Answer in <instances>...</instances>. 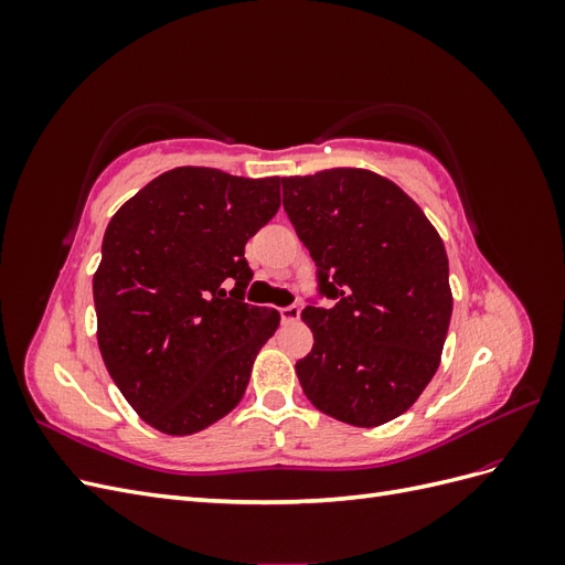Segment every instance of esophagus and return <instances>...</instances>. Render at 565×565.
Here are the masks:
<instances>
[{
  "label": "esophagus",
  "mask_w": 565,
  "mask_h": 565,
  "mask_svg": "<svg viewBox=\"0 0 565 565\" xmlns=\"http://www.w3.org/2000/svg\"><path fill=\"white\" fill-rule=\"evenodd\" d=\"M280 318H282V322L285 324H292V322H297L299 318H301V309L297 303H292V306H282L280 309Z\"/></svg>",
  "instance_id": "34e87169"
}]
</instances>
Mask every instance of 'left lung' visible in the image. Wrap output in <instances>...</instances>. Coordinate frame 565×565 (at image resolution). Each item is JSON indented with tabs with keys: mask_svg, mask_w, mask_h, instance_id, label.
<instances>
[{
	"mask_svg": "<svg viewBox=\"0 0 565 565\" xmlns=\"http://www.w3.org/2000/svg\"><path fill=\"white\" fill-rule=\"evenodd\" d=\"M282 207L316 262L301 320L313 349L297 363L320 413L353 426L403 415L438 370L452 316L448 254L396 183L367 169L282 179Z\"/></svg>",
	"mask_w": 565,
	"mask_h": 565,
	"instance_id": "left-lung-1",
	"label": "left lung"
}]
</instances>
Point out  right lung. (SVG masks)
I'll use <instances>...</instances> for the list:
<instances>
[{"label":"right lung","mask_w":565,"mask_h":565,"mask_svg":"<svg viewBox=\"0 0 565 565\" xmlns=\"http://www.w3.org/2000/svg\"><path fill=\"white\" fill-rule=\"evenodd\" d=\"M280 183L177 167L110 218L94 276L98 349L127 403L162 434L228 415L278 330L280 313L243 295L254 276L245 245L276 216Z\"/></svg>","instance_id":"1"}]
</instances>
